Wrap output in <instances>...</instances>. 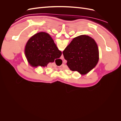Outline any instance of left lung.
<instances>
[{
  "instance_id": "1",
  "label": "left lung",
  "mask_w": 121,
  "mask_h": 121,
  "mask_svg": "<svg viewBox=\"0 0 121 121\" xmlns=\"http://www.w3.org/2000/svg\"><path fill=\"white\" fill-rule=\"evenodd\" d=\"M63 53L69 69L82 75L95 67L99 59L96 43L93 38L84 35L73 39Z\"/></svg>"
}]
</instances>
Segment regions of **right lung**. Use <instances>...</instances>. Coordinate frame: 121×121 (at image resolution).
<instances>
[{
  "instance_id": "add662e5",
  "label": "right lung",
  "mask_w": 121,
  "mask_h": 121,
  "mask_svg": "<svg viewBox=\"0 0 121 121\" xmlns=\"http://www.w3.org/2000/svg\"><path fill=\"white\" fill-rule=\"evenodd\" d=\"M25 53L32 66H47L61 56L50 36L45 32H39L30 38L25 46Z\"/></svg>"
}]
</instances>
